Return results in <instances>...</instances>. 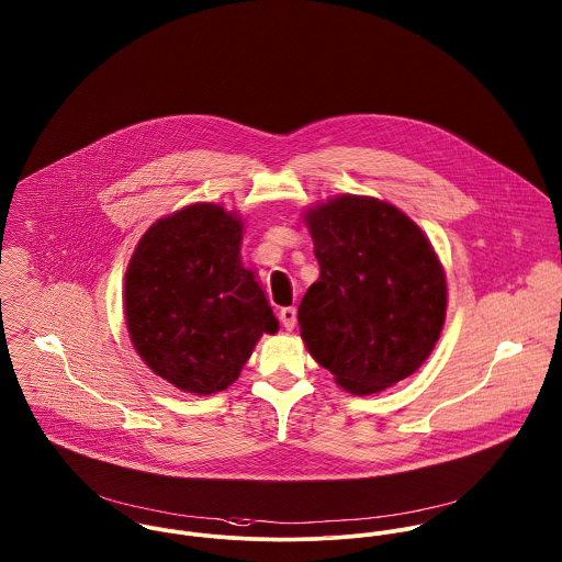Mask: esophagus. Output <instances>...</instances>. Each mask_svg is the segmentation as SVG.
I'll list each match as a JSON object with an SVG mask.
<instances>
[{
  "label": "esophagus",
  "mask_w": 562,
  "mask_h": 562,
  "mask_svg": "<svg viewBox=\"0 0 562 562\" xmlns=\"http://www.w3.org/2000/svg\"><path fill=\"white\" fill-rule=\"evenodd\" d=\"M280 322L286 330H293L295 328V322H297V311L293 306H286L280 311Z\"/></svg>",
  "instance_id": "esophagus-1"
}]
</instances>
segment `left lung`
<instances>
[{"mask_svg": "<svg viewBox=\"0 0 562 562\" xmlns=\"http://www.w3.org/2000/svg\"><path fill=\"white\" fill-rule=\"evenodd\" d=\"M319 280L300 333L311 356L356 395L415 373L446 324L443 267L424 232L395 206L340 195L306 213Z\"/></svg>", "mask_w": 562, "mask_h": 562, "instance_id": "1", "label": "left lung"}]
</instances>
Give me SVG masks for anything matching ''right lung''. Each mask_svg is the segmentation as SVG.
Here are the masks:
<instances>
[{
  "label": "right lung",
  "mask_w": 562,
  "mask_h": 562,
  "mask_svg": "<svg viewBox=\"0 0 562 562\" xmlns=\"http://www.w3.org/2000/svg\"><path fill=\"white\" fill-rule=\"evenodd\" d=\"M243 224L193 204L151 225L125 273V322L145 364L195 395L227 389L278 319L240 262Z\"/></svg>",
  "instance_id": "obj_1"
}]
</instances>
